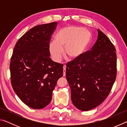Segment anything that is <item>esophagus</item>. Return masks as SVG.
<instances>
[{"label":"esophagus","mask_w":127,"mask_h":127,"mask_svg":"<svg viewBox=\"0 0 127 127\" xmlns=\"http://www.w3.org/2000/svg\"><path fill=\"white\" fill-rule=\"evenodd\" d=\"M65 72H66V66L64 65L63 66V76H65Z\"/></svg>","instance_id":"34e87169"}]
</instances>
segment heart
<instances>
[{
    "label": "heart",
    "mask_w": 127,
    "mask_h": 127,
    "mask_svg": "<svg viewBox=\"0 0 127 127\" xmlns=\"http://www.w3.org/2000/svg\"><path fill=\"white\" fill-rule=\"evenodd\" d=\"M92 40V34L82 27L69 26L60 29L55 35V40L49 45L53 58L56 62L61 61L64 53L69 58H80L89 48Z\"/></svg>",
    "instance_id": "b5f03b06"
}]
</instances>
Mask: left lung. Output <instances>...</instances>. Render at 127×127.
I'll return each mask as SVG.
<instances>
[{
  "instance_id": "8db88e82",
  "label": "left lung",
  "mask_w": 127,
  "mask_h": 127,
  "mask_svg": "<svg viewBox=\"0 0 127 127\" xmlns=\"http://www.w3.org/2000/svg\"><path fill=\"white\" fill-rule=\"evenodd\" d=\"M91 50L66 64V78L72 103L79 110L89 111L109 95L117 77V55L113 43L97 30Z\"/></svg>"
}]
</instances>
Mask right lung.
<instances>
[{
  "label": "right lung",
  "mask_w": 127,
  "mask_h": 127,
  "mask_svg": "<svg viewBox=\"0 0 127 127\" xmlns=\"http://www.w3.org/2000/svg\"><path fill=\"white\" fill-rule=\"evenodd\" d=\"M57 22L40 25L26 32L17 42L10 59L13 89L26 105L42 109L50 102L63 65L51 61L49 44Z\"/></svg>",
  "instance_id": "obj_1"
}]
</instances>
